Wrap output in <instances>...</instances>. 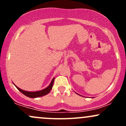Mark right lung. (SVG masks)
<instances>
[{"label":"right lung","instance_id":"add662e5","mask_svg":"<svg viewBox=\"0 0 126 126\" xmlns=\"http://www.w3.org/2000/svg\"><path fill=\"white\" fill-rule=\"evenodd\" d=\"M54 78L52 79L51 83L50 84L47 86V88H45V89H43V90L38 91H35V92H29V91H26L24 90H22V89L19 88L18 86H16V85L15 86L16 87L17 89H18L20 92H22L24 95H25V96H28V97L32 98H38L40 97V96H44V95L48 94L49 92H50V91L51 90L52 87L53 86V83H54Z\"/></svg>","mask_w":126,"mask_h":126}]
</instances>
